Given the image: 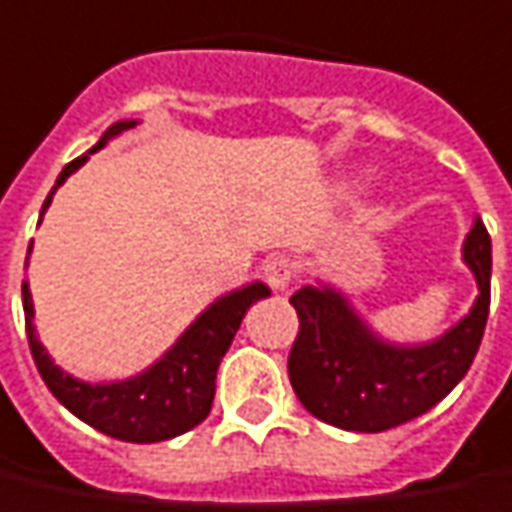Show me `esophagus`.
Here are the masks:
<instances>
[{"label":"esophagus","mask_w":512,"mask_h":512,"mask_svg":"<svg viewBox=\"0 0 512 512\" xmlns=\"http://www.w3.org/2000/svg\"><path fill=\"white\" fill-rule=\"evenodd\" d=\"M263 274H266L268 285H271L274 291L285 293L293 280V263L288 257H271L266 263V268H263Z\"/></svg>","instance_id":"esophagus-1"}]
</instances>
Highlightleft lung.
<instances>
[{"mask_svg": "<svg viewBox=\"0 0 512 512\" xmlns=\"http://www.w3.org/2000/svg\"><path fill=\"white\" fill-rule=\"evenodd\" d=\"M460 255L477 280V299L430 341L385 338L330 282L316 280L293 293L299 338L288 377L307 413L349 432L391 430L427 413L466 377L491 305V235L480 216Z\"/></svg>", "mask_w": 512, "mask_h": 512, "instance_id": "obj_1", "label": "left lung"}]
</instances>
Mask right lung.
Wrapping results in <instances>:
<instances>
[{
    "instance_id": "add662e5",
    "label": "right lung",
    "mask_w": 512,
    "mask_h": 512,
    "mask_svg": "<svg viewBox=\"0 0 512 512\" xmlns=\"http://www.w3.org/2000/svg\"><path fill=\"white\" fill-rule=\"evenodd\" d=\"M135 124H138L135 119L110 124L105 135L96 141V146H91L85 155L71 160L69 166L60 171L55 188L49 191L44 207H41V219L52 205L57 188L69 180L74 171L82 169L94 152L105 149L107 141L119 138L121 132L132 130ZM30 252L32 244L27 249V263H30ZM266 296H271V288L260 280L224 293L219 299H213L180 332V338L171 343L152 366H146L144 371L132 374L127 380L85 382L69 374L66 368L57 366L55 357L46 352V346L35 330L30 282H21L27 341H30L32 360L41 371L46 388L55 393L57 402L71 410L80 421L91 424L94 430L105 432L116 441L130 443L169 441L205 421L210 405H213V396H216V371H219L221 357L227 355L246 310L255 305L257 299H266Z\"/></svg>"
}]
</instances>
